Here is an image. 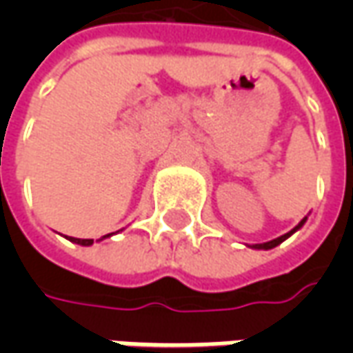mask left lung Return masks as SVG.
<instances>
[{
	"mask_svg": "<svg viewBox=\"0 0 353 353\" xmlns=\"http://www.w3.org/2000/svg\"><path fill=\"white\" fill-rule=\"evenodd\" d=\"M306 219L308 217H304V219H301V223L296 225L295 229H291L289 232H285V234H281V236L278 238H274V240H270V242H263V244H252V245H248V248H252V250H272V248H276V245H280L281 242H285L291 234H295L296 230L299 229H303V225L306 223Z\"/></svg>",
	"mask_w": 353,
	"mask_h": 353,
	"instance_id": "8db88e82",
	"label": "left lung"
}]
</instances>
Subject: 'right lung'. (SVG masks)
I'll return each instance as SVG.
<instances>
[{
  "label": "right lung",
  "mask_w": 353,
  "mask_h": 353,
  "mask_svg": "<svg viewBox=\"0 0 353 353\" xmlns=\"http://www.w3.org/2000/svg\"><path fill=\"white\" fill-rule=\"evenodd\" d=\"M121 230H123V229H121ZM117 232H119V230H117ZM113 234H115V232H111V234H105V236H101L98 242H101V240H105V238H109V236H113ZM65 238H68L70 242H73V244H79V245H92L94 244V240H85V238H73V236H65Z\"/></svg>",
  "instance_id": "1"
}]
</instances>
